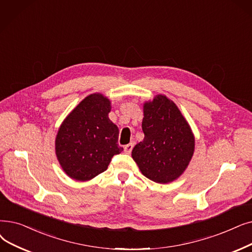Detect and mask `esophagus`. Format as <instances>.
Segmentation results:
<instances>
[{
    "instance_id": "esophagus-1",
    "label": "esophagus",
    "mask_w": 252,
    "mask_h": 252,
    "mask_svg": "<svg viewBox=\"0 0 252 252\" xmlns=\"http://www.w3.org/2000/svg\"><path fill=\"white\" fill-rule=\"evenodd\" d=\"M133 147H134V143H129L125 146V151L127 153V155H129V153L133 150Z\"/></svg>"
}]
</instances>
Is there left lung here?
Instances as JSON below:
<instances>
[{
  "instance_id": "1",
  "label": "left lung",
  "mask_w": 252,
  "mask_h": 252,
  "mask_svg": "<svg viewBox=\"0 0 252 252\" xmlns=\"http://www.w3.org/2000/svg\"><path fill=\"white\" fill-rule=\"evenodd\" d=\"M144 139L132 151L141 173L157 183L178 179L194 152V135L172 100L157 94L143 104Z\"/></svg>"
}]
</instances>
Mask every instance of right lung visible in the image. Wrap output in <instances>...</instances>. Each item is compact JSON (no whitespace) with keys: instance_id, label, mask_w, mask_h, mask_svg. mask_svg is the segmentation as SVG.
<instances>
[{"instance_id":"1","label":"right lung","mask_w":252,"mask_h":252,"mask_svg":"<svg viewBox=\"0 0 252 252\" xmlns=\"http://www.w3.org/2000/svg\"><path fill=\"white\" fill-rule=\"evenodd\" d=\"M110 111V100L95 93L84 97L63 119L56 137V155L70 178H94L124 150L117 144L119 130L109 119Z\"/></svg>"}]
</instances>
